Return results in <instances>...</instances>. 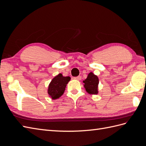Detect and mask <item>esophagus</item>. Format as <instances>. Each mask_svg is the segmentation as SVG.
Returning <instances> with one entry per match:
<instances>
[{"mask_svg":"<svg viewBox=\"0 0 146 146\" xmlns=\"http://www.w3.org/2000/svg\"><path fill=\"white\" fill-rule=\"evenodd\" d=\"M74 78L75 79V80H81L82 77H81V76H77V77H74Z\"/></svg>","mask_w":146,"mask_h":146,"instance_id":"esophagus-1","label":"esophagus"}]
</instances>
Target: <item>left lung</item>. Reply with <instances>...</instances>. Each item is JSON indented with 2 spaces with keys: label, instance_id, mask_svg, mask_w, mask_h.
<instances>
[{
  "label": "left lung",
  "instance_id": "1",
  "mask_svg": "<svg viewBox=\"0 0 146 146\" xmlns=\"http://www.w3.org/2000/svg\"><path fill=\"white\" fill-rule=\"evenodd\" d=\"M83 83H85L84 87L88 93L93 94L98 93V87L99 84V78L93 73L90 72L88 74V77L86 80L83 81Z\"/></svg>",
  "mask_w": 146,
  "mask_h": 146
}]
</instances>
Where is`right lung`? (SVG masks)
<instances>
[{"instance_id":"1","label":"right lung","mask_w":146,"mask_h":146,"mask_svg":"<svg viewBox=\"0 0 146 146\" xmlns=\"http://www.w3.org/2000/svg\"><path fill=\"white\" fill-rule=\"evenodd\" d=\"M70 80V77H63L61 74L52 79L48 89V94L52 99H58L63 94L66 85Z\"/></svg>"}]
</instances>
